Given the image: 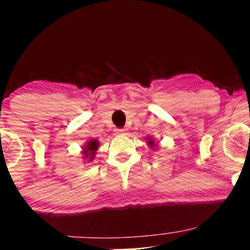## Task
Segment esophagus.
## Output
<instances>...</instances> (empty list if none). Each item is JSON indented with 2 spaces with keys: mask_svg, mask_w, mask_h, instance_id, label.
<instances>
[{
  "mask_svg": "<svg viewBox=\"0 0 250 250\" xmlns=\"http://www.w3.org/2000/svg\"><path fill=\"white\" fill-rule=\"evenodd\" d=\"M126 129L124 128H117L116 129V134H123V133H125Z\"/></svg>",
  "mask_w": 250,
  "mask_h": 250,
  "instance_id": "1",
  "label": "esophagus"
}]
</instances>
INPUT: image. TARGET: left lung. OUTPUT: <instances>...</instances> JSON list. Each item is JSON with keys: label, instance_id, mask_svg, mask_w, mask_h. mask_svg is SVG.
I'll use <instances>...</instances> for the list:
<instances>
[{"label": "left lung", "instance_id": "left-lung-1", "mask_svg": "<svg viewBox=\"0 0 250 250\" xmlns=\"http://www.w3.org/2000/svg\"><path fill=\"white\" fill-rule=\"evenodd\" d=\"M146 140H149L148 143H149V145H150V146H155V142H153V140H152V139L148 138V139H146Z\"/></svg>", "mask_w": 250, "mask_h": 250}]
</instances>
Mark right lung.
<instances>
[{
    "label": "right lung",
    "instance_id": "1",
    "mask_svg": "<svg viewBox=\"0 0 250 250\" xmlns=\"http://www.w3.org/2000/svg\"><path fill=\"white\" fill-rule=\"evenodd\" d=\"M99 146V142L97 140H91V141H87L86 145H85L84 149H83V153L85 158H88L90 160L93 159L94 153L97 151Z\"/></svg>",
    "mask_w": 250,
    "mask_h": 250
}]
</instances>
